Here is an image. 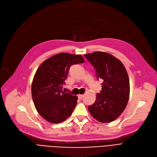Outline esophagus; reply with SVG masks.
<instances>
[{"label":"esophagus","mask_w":157,"mask_h":157,"mask_svg":"<svg viewBox=\"0 0 157 157\" xmlns=\"http://www.w3.org/2000/svg\"><path fill=\"white\" fill-rule=\"evenodd\" d=\"M78 97L79 98H80V99H81V98H82L83 97V95H82V94H78Z\"/></svg>","instance_id":"1"}]
</instances>
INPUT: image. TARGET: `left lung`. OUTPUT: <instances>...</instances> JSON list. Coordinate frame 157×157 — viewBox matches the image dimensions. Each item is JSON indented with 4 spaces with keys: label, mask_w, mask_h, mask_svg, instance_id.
<instances>
[{
    "label": "left lung",
    "mask_w": 157,
    "mask_h": 157,
    "mask_svg": "<svg viewBox=\"0 0 157 157\" xmlns=\"http://www.w3.org/2000/svg\"><path fill=\"white\" fill-rule=\"evenodd\" d=\"M84 56L94 66L97 79L103 81L95 102L88 106L89 112L98 121L111 122L120 117L128 101L130 83L127 72L121 61L109 53L95 52Z\"/></svg>",
    "instance_id": "1"
}]
</instances>
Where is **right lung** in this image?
I'll list each match as a JSON object with an SVG mask.
<instances>
[{
	"mask_svg": "<svg viewBox=\"0 0 157 157\" xmlns=\"http://www.w3.org/2000/svg\"><path fill=\"white\" fill-rule=\"evenodd\" d=\"M84 62L80 55L60 53L38 67L32 81V97L36 110L48 122L59 123L73 112L78 97L64 92L62 86L71 66Z\"/></svg>",
	"mask_w": 157,
	"mask_h": 157,
	"instance_id": "right-lung-1",
	"label": "right lung"
}]
</instances>
